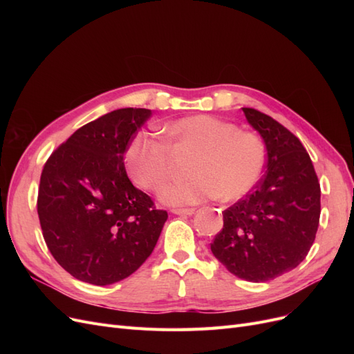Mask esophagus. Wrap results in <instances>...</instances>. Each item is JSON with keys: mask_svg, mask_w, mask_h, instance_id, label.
I'll list each match as a JSON object with an SVG mask.
<instances>
[{"mask_svg": "<svg viewBox=\"0 0 354 354\" xmlns=\"http://www.w3.org/2000/svg\"><path fill=\"white\" fill-rule=\"evenodd\" d=\"M171 212L176 214V216H192L195 212L194 208H174L171 209Z\"/></svg>", "mask_w": 354, "mask_h": 354, "instance_id": "1", "label": "esophagus"}]
</instances>
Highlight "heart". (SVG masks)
I'll use <instances>...</instances> for the list:
<instances>
[{"label": "heart", "mask_w": 354, "mask_h": 354, "mask_svg": "<svg viewBox=\"0 0 354 354\" xmlns=\"http://www.w3.org/2000/svg\"><path fill=\"white\" fill-rule=\"evenodd\" d=\"M174 149L196 152L185 181H171L159 190L167 205H195L208 199L234 202L259 183L266 162L261 138L211 115L180 118L165 127ZM169 146L140 131L127 145L125 169L134 185L155 190L169 173Z\"/></svg>", "instance_id": "obj_1"}]
</instances>
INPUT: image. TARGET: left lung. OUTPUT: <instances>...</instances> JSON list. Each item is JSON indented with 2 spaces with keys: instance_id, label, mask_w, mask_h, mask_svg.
Segmentation results:
<instances>
[{
  "instance_id": "1",
  "label": "left lung",
  "mask_w": 354,
  "mask_h": 354,
  "mask_svg": "<svg viewBox=\"0 0 354 354\" xmlns=\"http://www.w3.org/2000/svg\"><path fill=\"white\" fill-rule=\"evenodd\" d=\"M263 137L267 162L259 185L223 212L214 257L241 279L267 282L301 263L315 242L320 185L301 142L272 116L242 108Z\"/></svg>"
}]
</instances>
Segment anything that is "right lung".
<instances>
[{
    "label": "right lung",
    "instance_id": "right-lung-1",
    "mask_svg": "<svg viewBox=\"0 0 354 354\" xmlns=\"http://www.w3.org/2000/svg\"><path fill=\"white\" fill-rule=\"evenodd\" d=\"M152 112L125 108L75 131L41 173L37 209L55 260L75 279L111 285L152 254L168 214L127 176L124 153Z\"/></svg>",
    "mask_w": 354,
    "mask_h": 354
}]
</instances>
